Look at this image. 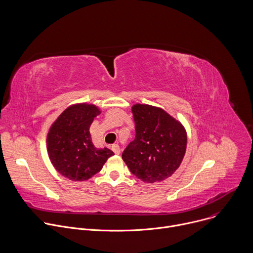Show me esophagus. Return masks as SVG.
<instances>
[{
    "label": "esophagus",
    "instance_id": "1",
    "mask_svg": "<svg viewBox=\"0 0 253 253\" xmlns=\"http://www.w3.org/2000/svg\"><path fill=\"white\" fill-rule=\"evenodd\" d=\"M111 149H112V151H113L115 154H119V153H120V147H119L118 144H112Z\"/></svg>",
    "mask_w": 253,
    "mask_h": 253
}]
</instances>
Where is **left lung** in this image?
Wrapping results in <instances>:
<instances>
[{"label": "left lung", "instance_id": "8db88e82", "mask_svg": "<svg viewBox=\"0 0 253 253\" xmlns=\"http://www.w3.org/2000/svg\"><path fill=\"white\" fill-rule=\"evenodd\" d=\"M132 113L136 135L123 151L122 159L143 182L163 181L182 162L186 151V131L161 108L136 104Z\"/></svg>", "mask_w": 253, "mask_h": 253}]
</instances>
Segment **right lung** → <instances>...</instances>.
Listing matches in <instances>:
<instances>
[{"label":"right lung","instance_id":"1","mask_svg":"<svg viewBox=\"0 0 253 253\" xmlns=\"http://www.w3.org/2000/svg\"><path fill=\"white\" fill-rule=\"evenodd\" d=\"M100 110L95 105L70 106L57 118L47 136L49 158L56 170L72 181H84L98 173L114 155L108 148L97 149L89 132Z\"/></svg>","mask_w":253,"mask_h":253}]
</instances>
